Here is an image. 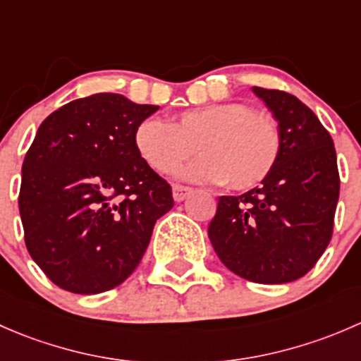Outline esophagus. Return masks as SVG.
Wrapping results in <instances>:
<instances>
[{
  "label": "esophagus",
  "mask_w": 361,
  "mask_h": 361,
  "mask_svg": "<svg viewBox=\"0 0 361 361\" xmlns=\"http://www.w3.org/2000/svg\"><path fill=\"white\" fill-rule=\"evenodd\" d=\"M190 194H192V188L190 187H185V185H173V197H174V201L181 202V201H183V199H187Z\"/></svg>",
  "instance_id": "obj_1"
}]
</instances>
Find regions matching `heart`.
Here are the masks:
<instances>
[{"label":"heart","mask_w":361,"mask_h":361,"mask_svg":"<svg viewBox=\"0 0 361 361\" xmlns=\"http://www.w3.org/2000/svg\"><path fill=\"white\" fill-rule=\"evenodd\" d=\"M140 157L160 174L180 169L197 152L202 155L183 171L199 183H224L246 192L264 183L281 157V133L269 115L245 103L192 108L171 123L145 118L134 130Z\"/></svg>","instance_id":"1"}]
</instances>
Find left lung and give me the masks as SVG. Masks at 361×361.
Masks as SVG:
<instances>
[{
	"label": "left lung",
	"mask_w": 361,
	"mask_h": 361,
	"mask_svg": "<svg viewBox=\"0 0 361 361\" xmlns=\"http://www.w3.org/2000/svg\"><path fill=\"white\" fill-rule=\"evenodd\" d=\"M281 133L271 176L241 195H221L207 235L234 274L262 285L307 274L329 246L338 201L336 148L318 116L278 89L255 87Z\"/></svg>",
	"instance_id": "8db88e82"
}]
</instances>
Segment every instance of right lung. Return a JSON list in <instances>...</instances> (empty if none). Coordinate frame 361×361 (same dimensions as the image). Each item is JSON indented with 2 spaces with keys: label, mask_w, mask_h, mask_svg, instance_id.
<instances>
[{
  "label": "right lung",
  "mask_w": 361,
  "mask_h": 361,
  "mask_svg": "<svg viewBox=\"0 0 361 361\" xmlns=\"http://www.w3.org/2000/svg\"><path fill=\"white\" fill-rule=\"evenodd\" d=\"M159 110L120 94L75 99L47 116L23 164L25 248L47 278L94 295L126 281L143 258L173 190L134 145Z\"/></svg>",
  "instance_id": "obj_1"
}]
</instances>
